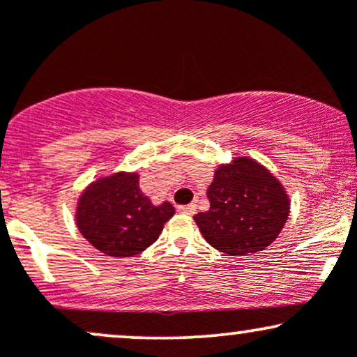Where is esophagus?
Listing matches in <instances>:
<instances>
[{
	"label": "esophagus",
	"instance_id": "1",
	"mask_svg": "<svg viewBox=\"0 0 357 357\" xmlns=\"http://www.w3.org/2000/svg\"><path fill=\"white\" fill-rule=\"evenodd\" d=\"M178 211L184 213V215H195L196 204H184V206H178Z\"/></svg>",
	"mask_w": 357,
	"mask_h": 357
}]
</instances>
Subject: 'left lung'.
Segmentation results:
<instances>
[{
  "label": "left lung",
  "instance_id": "8db88e82",
  "mask_svg": "<svg viewBox=\"0 0 357 357\" xmlns=\"http://www.w3.org/2000/svg\"><path fill=\"white\" fill-rule=\"evenodd\" d=\"M206 195L210 210L192 218L213 248L231 257L267 248L289 218L290 199L284 184L248 155H236L216 167Z\"/></svg>",
  "mask_w": 357,
  "mask_h": 357
}]
</instances>
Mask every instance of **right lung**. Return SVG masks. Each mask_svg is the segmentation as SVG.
<instances>
[{
  "mask_svg": "<svg viewBox=\"0 0 357 357\" xmlns=\"http://www.w3.org/2000/svg\"><path fill=\"white\" fill-rule=\"evenodd\" d=\"M174 215L169 202L154 204L139 188V173L102 176L80 192L75 223L92 247L109 257H134L161 235Z\"/></svg>",
  "mask_w": 357,
  "mask_h": 357,
  "instance_id": "1",
  "label": "right lung"
}]
</instances>
